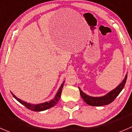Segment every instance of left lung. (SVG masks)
Instances as JSON below:
<instances>
[{
	"mask_svg": "<svg viewBox=\"0 0 132 132\" xmlns=\"http://www.w3.org/2000/svg\"><path fill=\"white\" fill-rule=\"evenodd\" d=\"M126 80H127V75H126L125 79L122 80V81L119 84L116 88H115L113 90L111 91L104 96H100V97H94V96H89V95L84 93L80 89V87H78L79 90H80V96L84 99V102L87 103L88 105H90V106H105V105H108L112 102L116 98L117 96L119 95V94L121 92L122 89L125 87Z\"/></svg>",
	"mask_w": 132,
	"mask_h": 132,
	"instance_id": "obj_1",
	"label": "left lung"
}]
</instances>
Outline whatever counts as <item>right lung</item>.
Masks as SVG:
<instances>
[{
	"label": "right lung",
	"mask_w": 132,
	"mask_h": 132,
	"mask_svg": "<svg viewBox=\"0 0 132 132\" xmlns=\"http://www.w3.org/2000/svg\"><path fill=\"white\" fill-rule=\"evenodd\" d=\"M64 82H63V84H61L60 87L59 88L58 91L56 93V96H55L54 98H53L52 100H50L49 102H46L41 103V104H30V103H27L26 102L22 101L21 99L18 98L16 96H15L13 93H12V95H13V97L16 99L18 102H19L21 104L24 105L26 108H28V110H30L32 111H44V110H48V109L51 108L53 107L58 102V101L60 100V97H61V91H62V88L63 87Z\"/></svg>",
	"instance_id": "right-lung-1"
}]
</instances>
